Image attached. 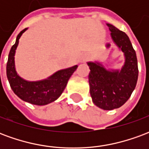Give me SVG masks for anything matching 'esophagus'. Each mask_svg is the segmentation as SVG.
Wrapping results in <instances>:
<instances>
[{"instance_id": "34e87169", "label": "esophagus", "mask_w": 149, "mask_h": 149, "mask_svg": "<svg viewBox=\"0 0 149 149\" xmlns=\"http://www.w3.org/2000/svg\"><path fill=\"white\" fill-rule=\"evenodd\" d=\"M88 59V55H87V54H83V55L81 56V57L79 59V62L82 63V62H84L85 61H87Z\"/></svg>"}]
</instances>
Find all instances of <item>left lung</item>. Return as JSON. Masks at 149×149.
Segmentation results:
<instances>
[{"mask_svg": "<svg viewBox=\"0 0 149 149\" xmlns=\"http://www.w3.org/2000/svg\"><path fill=\"white\" fill-rule=\"evenodd\" d=\"M110 36L116 47L123 52L125 63L121 68L106 67L100 61H88L89 90L93 104L104 110H113L121 107L131 97L138 79L136 54L127 34L114 25L107 23ZM111 44L107 43L106 49Z\"/></svg>", "mask_w": 149, "mask_h": 149, "instance_id": "1", "label": "left lung"}]
</instances>
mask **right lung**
Listing matches in <instances>:
<instances>
[{
  "instance_id": "right-lung-1",
  "label": "right lung",
  "mask_w": 149,
  "mask_h": 149,
  "mask_svg": "<svg viewBox=\"0 0 149 149\" xmlns=\"http://www.w3.org/2000/svg\"><path fill=\"white\" fill-rule=\"evenodd\" d=\"M27 29L28 28L24 29L18 34L16 42L12 46L6 66L7 78L12 90L20 99L35 105H46L61 97L78 65L61 69L46 79L40 81H29L20 77L15 66V53L19 40Z\"/></svg>"
}]
</instances>
